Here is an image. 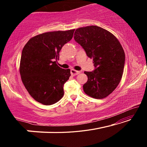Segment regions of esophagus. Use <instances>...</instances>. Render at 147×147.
<instances>
[{"label": "esophagus", "instance_id": "esophagus-1", "mask_svg": "<svg viewBox=\"0 0 147 147\" xmlns=\"http://www.w3.org/2000/svg\"><path fill=\"white\" fill-rule=\"evenodd\" d=\"M80 73V72L74 70V69H71V74L73 76H76L77 74H78Z\"/></svg>", "mask_w": 147, "mask_h": 147}]
</instances>
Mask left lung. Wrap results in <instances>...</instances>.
Segmentation results:
<instances>
[{
    "label": "left lung",
    "mask_w": 147,
    "mask_h": 147,
    "mask_svg": "<svg viewBox=\"0 0 147 147\" xmlns=\"http://www.w3.org/2000/svg\"><path fill=\"white\" fill-rule=\"evenodd\" d=\"M74 39L93 58L96 69L85 71L88 81L83 89L92 98H106L115 90L123 74L125 54L117 38L111 32L97 26L76 30Z\"/></svg>",
    "instance_id": "1"
}]
</instances>
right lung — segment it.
<instances>
[{"label":"right lung","mask_w":147,"mask_h":147,"mask_svg":"<svg viewBox=\"0 0 147 147\" xmlns=\"http://www.w3.org/2000/svg\"><path fill=\"white\" fill-rule=\"evenodd\" d=\"M75 30L49 32L30 39L22 51L19 72L24 87L35 100L52 105L63 97L69 69L57 65L59 53L71 40Z\"/></svg>","instance_id":"1"}]
</instances>
